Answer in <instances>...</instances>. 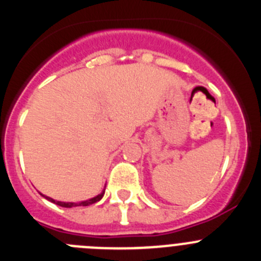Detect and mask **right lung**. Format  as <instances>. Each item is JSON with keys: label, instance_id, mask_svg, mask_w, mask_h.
Wrapping results in <instances>:
<instances>
[{"label": "right lung", "instance_id": "obj_1", "mask_svg": "<svg viewBox=\"0 0 261 261\" xmlns=\"http://www.w3.org/2000/svg\"><path fill=\"white\" fill-rule=\"evenodd\" d=\"M105 190H103L100 194H98L97 196H94V198L88 199V200H84V201H79V203H66V201H57V200H55V199L49 198V196H45V195H43V194H42V196H44V198L47 199V200H49L50 203L57 204V205L62 206V208H72V206H88V205H92V204L97 203V201H99L100 199L103 198V195H105Z\"/></svg>", "mask_w": 261, "mask_h": 261}]
</instances>
